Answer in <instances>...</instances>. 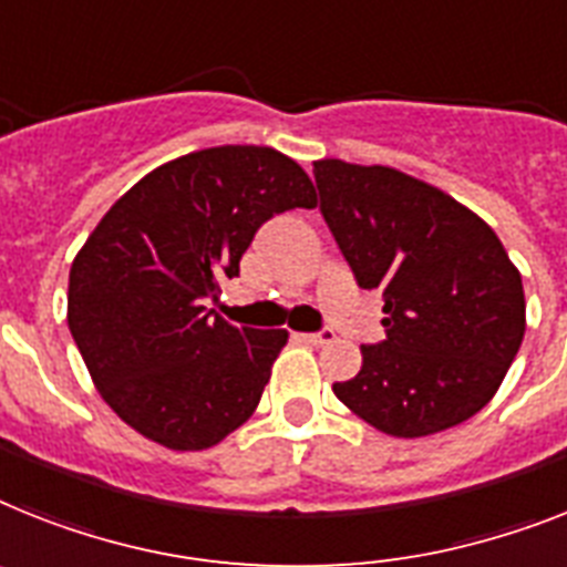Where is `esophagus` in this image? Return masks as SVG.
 I'll list each match as a JSON object with an SVG mask.
<instances>
[{"mask_svg":"<svg viewBox=\"0 0 567 567\" xmlns=\"http://www.w3.org/2000/svg\"><path fill=\"white\" fill-rule=\"evenodd\" d=\"M298 339L303 341V344H310V348H321V344H330V341L336 339L333 330H321V333H301Z\"/></svg>","mask_w":567,"mask_h":567,"instance_id":"34e87169","label":"esophagus"}]
</instances>
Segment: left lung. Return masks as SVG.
I'll list each match as a JSON object with an SVG mask.
<instances>
[{"instance_id":"left-lung-1","label":"left lung","mask_w":567,"mask_h":567,"mask_svg":"<svg viewBox=\"0 0 567 567\" xmlns=\"http://www.w3.org/2000/svg\"><path fill=\"white\" fill-rule=\"evenodd\" d=\"M321 214L362 289L382 292V344L333 394L391 437L470 420L502 388L527 327L522 275L484 219L385 165L312 162Z\"/></svg>"}]
</instances>
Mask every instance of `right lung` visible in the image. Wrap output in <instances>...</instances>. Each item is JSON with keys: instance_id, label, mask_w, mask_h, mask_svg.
<instances>
[{"instance_id": "add662e5", "label": "right lung", "mask_w": 567, "mask_h": 567, "mask_svg": "<svg viewBox=\"0 0 567 567\" xmlns=\"http://www.w3.org/2000/svg\"><path fill=\"white\" fill-rule=\"evenodd\" d=\"M312 205L298 162L223 144L158 165L101 217L72 260L65 318L97 394L130 429L199 452L255 414L289 333L234 327L205 303L240 275L266 219Z\"/></svg>"}]
</instances>
